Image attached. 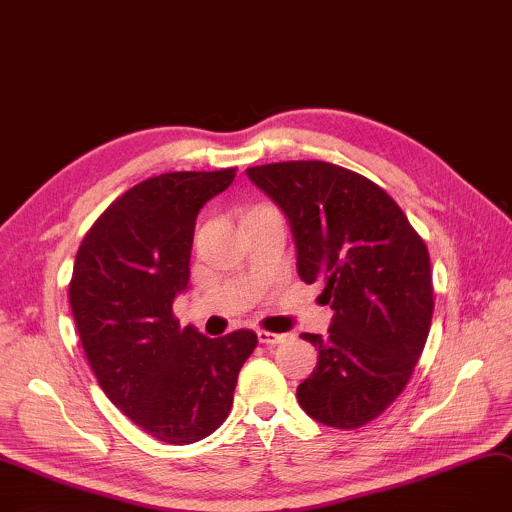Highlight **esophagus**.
<instances>
[{"instance_id": "1", "label": "esophagus", "mask_w": 512, "mask_h": 512, "mask_svg": "<svg viewBox=\"0 0 512 512\" xmlns=\"http://www.w3.org/2000/svg\"><path fill=\"white\" fill-rule=\"evenodd\" d=\"M257 337H259V342H261V344H269V346L282 344L284 339H286V335H284V333H271V331H263V329H259V331H257Z\"/></svg>"}]
</instances>
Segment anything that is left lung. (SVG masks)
I'll list each match as a JSON object with an SVG mask.
<instances>
[{
    "label": "left lung",
    "instance_id": "obj_1",
    "mask_svg": "<svg viewBox=\"0 0 512 512\" xmlns=\"http://www.w3.org/2000/svg\"><path fill=\"white\" fill-rule=\"evenodd\" d=\"M290 222L302 282H325L329 335L296 397L313 420L360 428L410 383L428 339L434 292L420 234L377 183L344 166L290 160L247 168Z\"/></svg>",
    "mask_w": 512,
    "mask_h": 512
}]
</instances>
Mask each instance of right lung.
<instances>
[{
    "instance_id": "add662e5",
    "label": "right lung",
    "mask_w": 512,
    "mask_h": 512,
    "mask_svg": "<svg viewBox=\"0 0 512 512\" xmlns=\"http://www.w3.org/2000/svg\"><path fill=\"white\" fill-rule=\"evenodd\" d=\"M236 168L166 173L125 191L78 249L70 304L100 389L168 445H191L228 418L257 335L210 339L181 329L173 302L189 284L195 220Z\"/></svg>"
}]
</instances>
